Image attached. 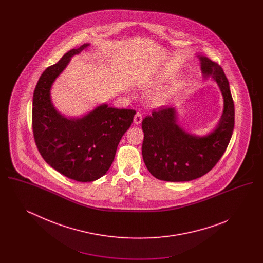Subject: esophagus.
<instances>
[{
    "mask_svg": "<svg viewBox=\"0 0 263 263\" xmlns=\"http://www.w3.org/2000/svg\"><path fill=\"white\" fill-rule=\"evenodd\" d=\"M142 120H143V115H142V113H136V115L134 116V123H135V124H140V123L142 122Z\"/></svg>",
    "mask_w": 263,
    "mask_h": 263,
    "instance_id": "34e87169",
    "label": "esophagus"
}]
</instances>
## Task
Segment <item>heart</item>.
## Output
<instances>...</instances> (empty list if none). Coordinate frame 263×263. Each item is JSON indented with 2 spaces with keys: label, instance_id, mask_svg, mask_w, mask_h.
Segmentation results:
<instances>
[{
  "label": "heart",
  "instance_id": "heart-1",
  "mask_svg": "<svg viewBox=\"0 0 263 263\" xmlns=\"http://www.w3.org/2000/svg\"><path fill=\"white\" fill-rule=\"evenodd\" d=\"M156 101H157L158 103H162V102H163V100H162V99H157Z\"/></svg>",
  "mask_w": 263,
  "mask_h": 263
}]
</instances>
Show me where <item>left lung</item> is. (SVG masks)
<instances>
[{
	"label": "left lung",
	"instance_id": "8db88e82",
	"mask_svg": "<svg viewBox=\"0 0 263 263\" xmlns=\"http://www.w3.org/2000/svg\"><path fill=\"white\" fill-rule=\"evenodd\" d=\"M203 75H211L224 97V113L217 128L207 137H194L176 124L174 107L162 106L143 119L142 155L156 178L189 181L209 173L224 155L235 126V105L222 67L199 56Z\"/></svg>",
	"mask_w": 263,
	"mask_h": 263
}]
</instances>
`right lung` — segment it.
Returning <instances> with one entry per match:
<instances>
[{
  "label": "right lung",
  "mask_w": 263,
  "mask_h": 263,
  "mask_svg": "<svg viewBox=\"0 0 263 263\" xmlns=\"http://www.w3.org/2000/svg\"><path fill=\"white\" fill-rule=\"evenodd\" d=\"M88 44L72 49L45 69L32 100V131L38 152L61 175L80 182L99 179L111 166L117 146L133 122L134 109H118L103 104L80 119H67L50 100L52 83L70 58Z\"/></svg>",
  "instance_id": "obj_1"
}]
</instances>
